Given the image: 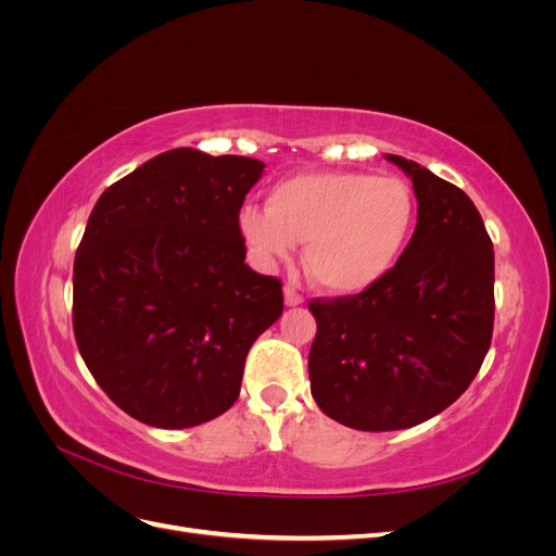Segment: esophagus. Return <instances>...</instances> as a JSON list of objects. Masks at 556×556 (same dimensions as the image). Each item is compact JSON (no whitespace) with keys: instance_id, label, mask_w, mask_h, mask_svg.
Wrapping results in <instances>:
<instances>
[{"instance_id":"obj_1","label":"esophagus","mask_w":556,"mask_h":556,"mask_svg":"<svg viewBox=\"0 0 556 556\" xmlns=\"http://www.w3.org/2000/svg\"><path fill=\"white\" fill-rule=\"evenodd\" d=\"M282 294H285V306H301V304H304V296H301L299 292H294L292 288H285L282 290Z\"/></svg>"}]
</instances>
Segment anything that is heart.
Listing matches in <instances>:
<instances>
[{"instance_id":"obj_1","label":"heart","mask_w":556,"mask_h":556,"mask_svg":"<svg viewBox=\"0 0 556 556\" xmlns=\"http://www.w3.org/2000/svg\"><path fill=\"white\" fill-rule=\"evenodd\" d=\"M415 194L394 176L299 174L276 182L266 208H241L237 225L262 268L288 262L306 243V271L333 294L371 290L392 271L415 229Z\"/></svg>"}]
</instances>
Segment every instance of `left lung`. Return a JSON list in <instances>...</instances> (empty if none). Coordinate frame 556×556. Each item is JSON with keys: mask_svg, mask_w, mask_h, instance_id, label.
Masks as SVG:
<instances>
[{"mask_svg": "<svg viewBox=\"0 0 556 556\" xmlns=\"http://www.w3.org/2000/svg\"><path fill=\"white\" fill-rule=\"evenodd\" d=\"M384 157L417 197L406 252L371 290L308 304L311 394L359 431L408 429L443 413L473 382L494 329V248L473 201L413 160Z\"/></svg>", "mask_w": 556, "mask_h": 556, "instance_id": "obj_1", "label": "left lung"}]
</instances>
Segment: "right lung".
Returning <instances> with one entry per match:
<instances>
[{"label": "right lung", "mask_w": 556, "mask_h": 556, "mask_svg": "<svg viewBox=\"0 0 556 556\" xmlns=\"http://www.w3.org/2000/svg\"><path fill=\"white\" fill-rule=\"evenodd\" d=\"M264 162L176 148L97 199L74 260L80 357L117 408L157 429L233 406L248 350L282 313L245 264L237 217Z\"/></svg>", "instance_id": "right-lung-1"}]
</instances>
